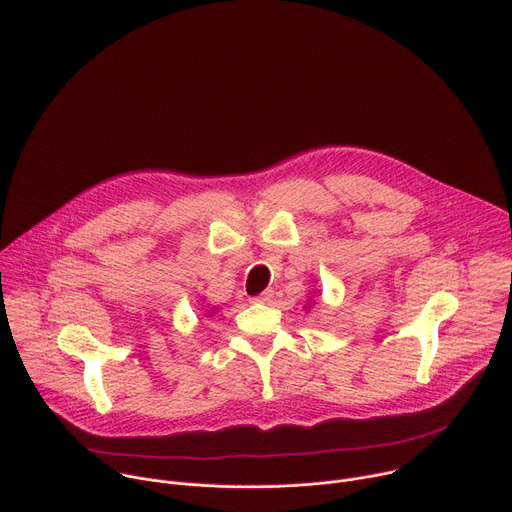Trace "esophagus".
I'll return each mask as SVG.
<instances>
[{"instance_id":"34e87169","label":"esophagus","mask_w":512,"mask_h":512,"mask_svg":"<svg viewBox=\"0 0 512 512\" xmlns=\"http://www.w3.org/2000/svg\"><path fill=\"white\" fill-rule=\"evenodd\" d=\"M253 302H259V304H271V302H273V289H265L261 296L253 298Z\"/></svg>"}]
</instances>
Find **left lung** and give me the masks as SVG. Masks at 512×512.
Instances as JSON below:
<instances>
[{"label":"left lung","mask_w":512,"mask_h":512,"mask_svg":"<svg viewBox=\"0 0 512 512\" xmlns=\"http://www.w3.org/2000/svg\"><path fill=\"white\" fill-rule=\"evenodd\" d=\"M306 308H310V304H308V306H306Z\"/></svg>","instance_id":"1"}]
</instances>
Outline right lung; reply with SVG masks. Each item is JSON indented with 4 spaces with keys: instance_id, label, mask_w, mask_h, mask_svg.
Returning a JSON list of instances; mask_svg holds the SVG:
<instances>
[{
    "instance_id": "right-lung-1",
    "label": "right lung",
    "mask_w": 512,
    "mask_h": 512,
    "mask_svg": "<svg viewBox=\"0 0 512 512\" xmlns=\"http://www.w3.org/2000/svg\"><path fill=\"white\" fill-rule=\"evenodd\" d=\"M206 312H208V314H214V312H212V308H210V310H206Z\"/></svg>"
}]
</instances>
